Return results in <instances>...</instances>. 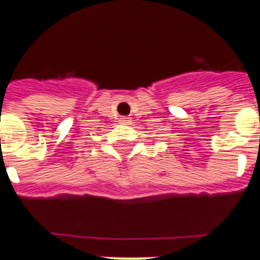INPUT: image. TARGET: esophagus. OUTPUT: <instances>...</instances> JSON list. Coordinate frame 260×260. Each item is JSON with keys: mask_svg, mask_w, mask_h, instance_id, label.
<instances>
[{"mask_svg": "<svg viewBox=\"0 0 260 260\" xmlns=\"http://www.w3.org/2000/svg\"><path fill=\"white\" fill-rule=\"evenodd\" d=\"M132 121H131V117H120V124H124V125H128L131 124Z\"/></svg>", "mask_w": 260, "mask_h": 260, "instance_id": "obj_1", "label": "esophagus"}]
</instances>
